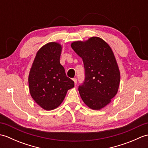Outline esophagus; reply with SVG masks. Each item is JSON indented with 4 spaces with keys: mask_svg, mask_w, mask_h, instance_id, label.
<instances>
[{
    "mask_svg": "<svg viewBox=\"0 0 148 148\" xmlns=\"http://www.w3.org/2000/svg\"><path fill=\"white\" fill-rule=\"evenodd\" d=\"M72 79H73V81H74L75 85H76V84H77V79H76V78H73Z\"/></svg>",
    "mask_w": 148,
    "mask_h": 148,
    "instance_id": "34e87169",
    "label": "esophagus"
}]
</instances>
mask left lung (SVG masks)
Segmentation results:
<instances>
[{
  "mask_svg": "<svg viewBox=\"0 0 148 148\" xmlns=\"http://www.w3.org/2000/svg\"><path fill=\"white\" fill-rule=\"evenodd\" d=\"M72 48L83 59L84 79L78 87L83 102L99 110L118 92L120 74L111 48L104 40L93 37L86 42L76 41Z\"/></svg>",
  "mask_w": 148,
  "mask_h": 148,
  "instance_id": "obj_1",
  "label": "left lung"
}]
</instances>
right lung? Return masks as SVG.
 <instances>
[{
  "label": "right lung",
  "mask_w": 148,
  "mask_h": 148,
  "mask_svg": "<svg viewBox=\"0 0 148 148\" xmlns=\"http://www.w3.org/2000/svg\"><path fill=\"white\" fill-rule=\"evenodd\" d=\"M61 52L62 47L56 42L42 46L37 53L29 74L30 95L47 111L60 105L68 90L74 86L60 63Z\"/></svg>",
  "instance_id": "obj_1"
}]
</instances>
